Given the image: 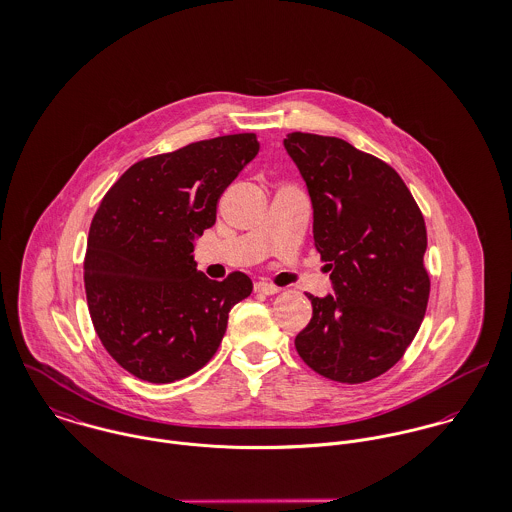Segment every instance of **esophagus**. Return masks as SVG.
I'll return each mask as SVG.
<instances>
[{"label":"esophagus","instance_id":"1","mask_svg":"<svg viewBox=\"0 0 512 512\" xmlns=\"http://www.w3.org/2000/svg\"><path fill=\"white\" fill-rule=\"evenodd\" d=\"M254 290L258 293H264V295H276V293L280 292V288H276V286H272L268 282H256Z\"/></svg>","mask_w":512,"mask_h":512}]
</instances>
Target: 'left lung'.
<instances>
[{
  "label": "left lung",
  "instance_id": "left-lung-1",
  "mask_svg": "<svg viewBox=\"0 0 512 512\" xmlns=\"http://www.w3.org/2000/svg\"><path fill=\"white\" fill-rule=\"evenodd\" d=\"M284 147L313 207L315 248L333 293L295 337L303 363L359 384L396 365L426 315V222L400 175L345 140L293 132Z\"/></svg>",
  "mask_w": 512,
  "mask_h": 512
}]
</instances>
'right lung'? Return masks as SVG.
Returning <instances> with one entry per match:
<instances>
[{
    "instance_id": "1",
    "label": "right lung",
    "mask_w": 512,
    "mask_h": 512,
    "mask_svg": "<svg viewBox=\"0 0 512 512\" xmlns=\"http://www.w3.org/2000/svg\"><path fill=\"white\" fill-rule=\"evenodd\" d=\"M258 149L256 134L189 144L138 161L102 199L88 232L86 301L104 349L134 376L167 384L203 368L232 305L252 293L242 272L224 282L199 272L193 242Z\"/></svg>"
}]
</instances>
